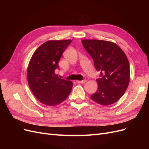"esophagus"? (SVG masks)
I'll return each mask as SVG.
<instances>
[{"label": "esophagus", "mask_w": 149, "mask_h": 149, "mask_svg": "<svg viewBox=\"0 0 149 149\" xmlns=\"http://www.w3.org/2000/svg\"><path fill=\"white\" fill-rule=\"evenodd\" d=\"M86 81V79H84V80H82V81H80V80L76 81V82H77L78 83H84Z\"/></svg>", "instance_id": "obj_1"}]
</instances>
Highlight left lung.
Instances as JSON below:
<instances>
[{"label": "left lung", "instance_id": "obj_1", "mask_svg": "<svg viewBox=\"0 0 149 149\" xmlns=\"http://www.w3.org/2000/svg\"><path fill=\"white\" fill-rule=\"evenodd\" d=\"M83 47L94 61L100 78L96 79L97 89L91 100L107 106L123 96L130 81V67L125 54L113 42L100 40H83Z\"/></svg>", "mask_w": 149, "mask_h": 149}]
</instances>
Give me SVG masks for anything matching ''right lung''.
<instances>
[{
	"instance_id": "1",
	"label": "right lung",
	"mask_w": 149,
	"mask_h": 149,
	"mask_svg": "<svg viewBox=\"0 0 149 149\" xmlns=\"http://www.w3.org/2000/svg\"><path fill=\"white\" fill-rule=\"evenodd\" d=\"M71 43V40H49L40 45L31 58L27 69L29 86L43 104H59L71 93L73 83L60 78L55 73L59 70L61 55Z\"/></svg>"
}]
</instances>
